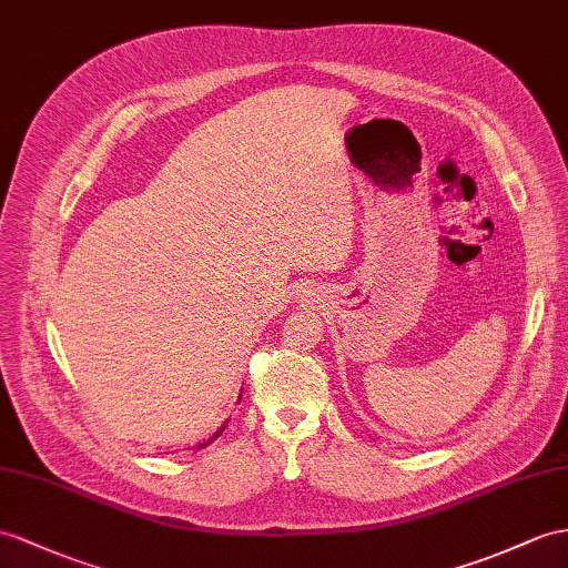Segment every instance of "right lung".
<instances>
[{
  "instance_id": "1",
  "label": "right lung",
  "mask_w": 568,
  "mask_h": 568,
  "mask_svg": "<svg viewBox=\"0 0 568 568\" xmlns=\"http://www.w3.org/2000/svg\"><path fill=\"white\" fill-rule=\"evenodd\" d=\"M219 434H221V432H216V436H219ZM206 444H210V440H206ZM206 444H202V446H206Z\"/></svg>"
}]
</instances>
